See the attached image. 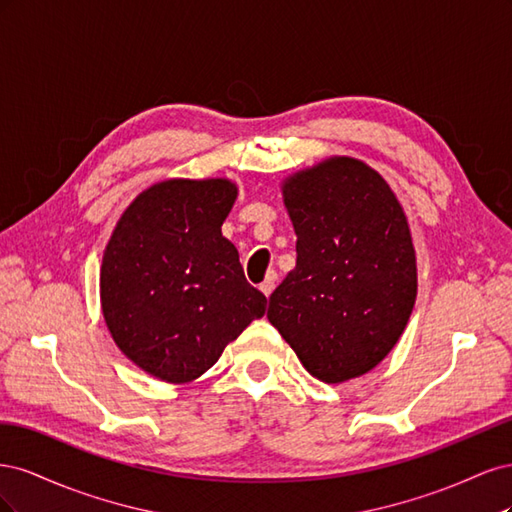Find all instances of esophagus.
I'll return each instance as SVG.
<instances>
[{
    "label": "esophagus",
    "instance_id": "34e87169",
    "mask_svg": "<svg viewBox=\"0 0 512 512\" xmlns=\"http://www.w3.org/2000/svg\"><path fill=\"white\" fill-rule=\"evenodd\" d=\"M275 282H277V273H275V271H269L267 280L260 284V290H262V294H265V297H271V292H273V288H275Z\"/></svg>",
    "mask_w": 512,
    "mask_h": 512
}]
</instances>
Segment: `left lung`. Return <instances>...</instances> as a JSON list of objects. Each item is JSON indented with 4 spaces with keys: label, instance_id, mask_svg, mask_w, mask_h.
I'll list each match as a JSON object with an SVG mask.
<instances>
[{
    "label": "left lung",
    "instance_id": "obj_1",
    "mask_svg": "<svg viewBox=\"0 0 512 512\" xmlns=\"http://www.w3.org/2000/svg\"><path fill=\"white\" fill-rule=\"evenodd\" d=\"M297 267L267 318L314 378L339 384L374 369L416 301V252L404 207L378 170L333 156L284 179Z\"/></svg>",
    "mask_w": 512,
    "mask_h": 512
}]
</instances>
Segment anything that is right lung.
<instances>
[{"label":"right lung","mask_w":512,"mask_h":512,"mask_svg":"<svg viewBox=\"0 0 512 512\" xmlns=\"http://www.w3.org/2000/svg\"><path fill=\"white\" fill-rule=\"evenodd\" d=\"M230 179H166L121 213L102 256V316L117 348L149 376L188 384L218 363L267 297L247 284L222 235Z\"/></svg>","instance_id":"1"}]
</instances>
